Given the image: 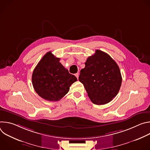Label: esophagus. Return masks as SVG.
Returning a JSON list of instances; mask_svg holds the SVG:
<instances>
[{
  "instance_id": "1",
  "label": "esophagus",
  "mask_w": 150,
  "mask_h": 150,
  "mask_svg": "<svg viewBox=\"0 0 150 150\" xmlns=\"http://www.w3.org/2000/svg\"><path fill=\"white\" fill-rule=\"evenodd\" d=\"M75 76L77 78V79H78V77H79V74L78 73H76V74H75Z\"/></svg>"
}]
</instances>
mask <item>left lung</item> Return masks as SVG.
Instances as JSON below:
<instances>
[{"instance_id": "obj_1", "label": "left lung", "mask_w": 150, "mask_h": 150, "mask_svg": "<svg viewBox=\"0 0 150 150\" xmlns=\"http://www.w3.org/2000/svg\"><path fill=\"white\" fill-rule=\"evenodd\" d=\"M80 71L79 81L83 83L91 101L95 104L109 103L117 94L122 76L117 64L106 53L96 50L89 56Z\"/></svg>"}]
</instances>
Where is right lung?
I'll return each instance as SVG.
<instances>
[{"label": "right lung", "instance_id": "add662e5", "mask_svg": "<svg viewBox=\"0 0 150 150\" xmlns=\"http://www.w3.org/2000/svg\"><path fill=\"white\" fill-rule=\"evenodd\" d=\"M51 52H47L37 64L32 75L35 92L50 101L60 100L69 91L71 85L77 81L74 75L59 62Z\"/></svg>", "mask_w": 150, "mask_h": 150}]
</instances>
